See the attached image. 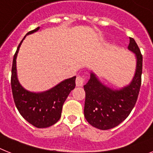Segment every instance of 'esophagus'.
I'll return each mask as SVG.
<instances>
[{"label": "esophagus", "instance_id": "1", "mask_svg": "<svg viewBox=\"0 0 153 153\" xmlns=\"http://www.w3.org/2000/svg\"><path fill=\"white\" fill-rule=\"evenodd\" d=\"M84 82H85V78L84 76H78L76 79V85L77 87H82L84 85Z\"/></svg>", "mask_w": 153, "mask_h": 153}]
</instances>
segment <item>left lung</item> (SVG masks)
Returning <instances> with one entry per match:
<instances>
[{
	"label": "left lung",
	"instance_id": "8db88e82",
	"mask_svg": "<svg viewBox=\"0 0 153 153\" xmlns=\"http://www.w3.org/2000/svg\"><path fill=\"white\" fill-rule=\"evenodd\" d=\"M128 50L134 53L136 69L128 85L113 89L100 81L94 73L84 86L86 93L84 117L91 126L100 130H108L122 123L134 107L142 84V55L135 40L130 37Z\"/></svg>",
	"mask_w": 153,
	"mask_h": 153
}]
</instances>
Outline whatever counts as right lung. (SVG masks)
Segmentation results:
<instances>
[{"instance_id":"obj_1","label":"right lung","mask_w":153,"mask_h":153,"mask_svg":"<svg viewBox=\"0 0 153 153\" xmlns=\"http://www.w3.org/2000/svg\"><path fill=\"white\" fill-rule=\"evenodd\" d=\"M39 29L37 27L26 35L33 33ZM26 36L18 46L13 58L11 78L12 94L16 108L24 119L37 128H45L52 126L60 119L63 104L70 91L75 88L76 76L60 82L46 91L36 93L26 90L18 79L16 69L18 52Z\"/></svg>"}]
</instances>
